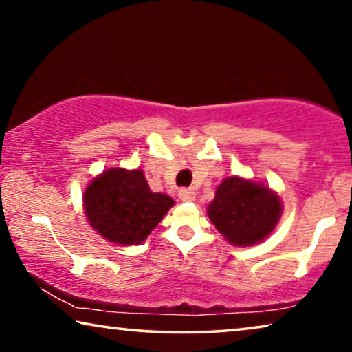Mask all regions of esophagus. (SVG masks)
I'll return each mask as SVG.
<instances>
[{"label": "esophagus", "instance_id": "obj_1", "mask_svg": "<svg viewBox=\"0 0 352 352\" xmlns=\"http://www.w3.org/2000/svg\"><path fill=\"white\" fill-rule=\"evenodd\" d=\"M178 197H180L183 202H191V200L196 199V192H194V189L191 188H183L180 189V192H178Z\"/></svg>", "mask_w": 352, "mask_h": 352}]
</instances>
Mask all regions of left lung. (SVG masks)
I'll use <instances>...</instances> for the list:
<instances>
[{
  "label": "left lung",
  "mask_w": 352,
  "mask_h": 352,
  "mask_svg": "<svg viewBox=\"0 0 352 352\" xmlns=\"http://www.w3.org/2000/svg\"><path fill=\"white\" fill-rule=\"evenodd\" d=\"M208 217L233 246H254L274 230L282 216L280 197L270 188L228 177L216 189Z\"/></svg>",
  "instance_id": "1"
}]
</instances>
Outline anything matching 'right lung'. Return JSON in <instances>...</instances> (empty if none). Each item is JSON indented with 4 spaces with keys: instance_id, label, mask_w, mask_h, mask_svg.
Here are the masks:
<instances>
[{
    "instance_id": "obj_1",
    "label": "right lung",
    "mask_w": 352,
    "mask_h": 352,
    "mask_svg": "<svg viewBox=\"0 0 352 352\" xmlns=\"http://www.w3.org/2000/svg\"><path fill=\"white\" fill-rule=\"evenodd\" d=\"M82 204L98 235L122 246H135L146 241L175 202L167 194L150 191L142 170L114 167L89 183Z\"/></svg>"
}]
</instances>
